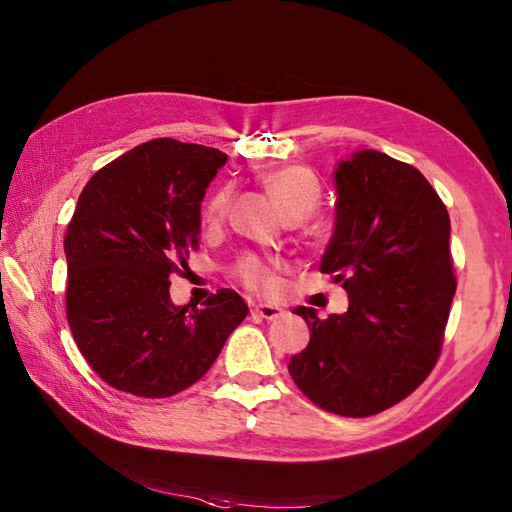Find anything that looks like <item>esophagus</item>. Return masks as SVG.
I'll return each mask as SVG.
<instances>
[{
  "label": "esophagus",
  "instance_id": "esophagus-1",
  "mask_svg": "<svg viewBox=\"0 0 512 512\" xmlns=\"http://www.w3.org/2000/svg\"><path fill=\"white\" fill-rule=\"evenodd\" d=\"M253 317H259V319H266V321H275L279 319L281 314H284V310L273 306V303H259V306H253Z\"/></svg>",
  "mask_w": 512,
  "mask_h": 512
}]
</instances>
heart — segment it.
<instances>
[{
	"label": "heart",
	"instance_id": "b5f03b06",
	"mask_svg": "<svg viewBox=\"0 0 512 512\" xmlns=\"http://www.w3.org/2000/svg\"><path fill=\"white\" fill-rule=\"evenodd\" d=\"M259 182H262L264 187L275 195L277 204L281 206V211L286 213L290 222L306 220V217H310L319 209L323 189L317 173L308 167H301V165L270 167L259 173ZM231 198H233L231 184H220V187L213 189L209 198H206L202 204L204 222L217 224L220 220H224ZM233 275L239 284L253 292H266L275 284L273 266L259 255L239 257L237 264L233 266Z\"/></svg>",
	"mask_w": 512,
	"mask_h": 512
}]
</instances>
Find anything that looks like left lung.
Here are the masks:
<instances>
[{
    "mask_svg": "<svg viewBox=\"0 0 512 512\" xmlns=\"http://www.w3.org/2000/svg\"><path fill=\"white\" fill-rule=\"evenodd\" d=\"M336 226L321 273L350 308L319 319L297 308L310 343L288 363L314 405L367 418L416 391L436 367L455 295L451 220L422 173L374 149L339 162Z\"/></svg>",
    "mask_w": 512,
    "mask_h": 512,
    "instance_id": "1",
    "label": "left lung"
}]
</instances>
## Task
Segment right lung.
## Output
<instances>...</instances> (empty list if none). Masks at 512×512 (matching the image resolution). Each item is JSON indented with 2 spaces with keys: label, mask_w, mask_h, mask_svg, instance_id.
Returning a JSON list of instances; mask_svg holds the SVG:
<instances>
[{
  "label": "right lung",
  "mask_w": 512,
  "mask_h": 512,
  "mask_svg": "<svg viewBox=\"0 0 512 512\" xmlns=\"http://www.w3.org/2000/svg\"><path fill=\"white\" fill-rule=\"evenodd\" d=\"M220 149L156 138L112 160L79 195L63 248L65 317L85 361L107 385L169 398L209 372L248 306L220 288L204 308L173 306L200 242V202Z\"/></svg>",
  "instance_id": "1"
}]
</instances>
